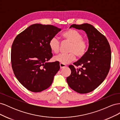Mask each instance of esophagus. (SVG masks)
I'll use <instances>...</instances> for the list:
<instances>
[{
    "label": "esophagus",
    "mask_w": 120,
    "mask_h": 120,
    "mask_svg": "<svg viewBox=\"0 0 120 120\" xmlns=\"http://www.w3.org/2000/svg\"><path fill=\"white\" fill-rule=\"evenodd\" d=\"M60 68H66L67 67V66H66V64H61V63H60Z\"/></svg>",
    "instance_id": "obj_1"
}]
</instances>
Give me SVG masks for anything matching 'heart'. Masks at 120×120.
I'll list each match as a JSON object with an SVG mask.
<instances>
[{"label": "heart", "mask_w": 120, "mask_h": 120, "mask_svg": "<svg viewBox=\"0 0 120 120\" xmlns=\"http://www.w3.org/2000/svg\"><path fill=\"white\" fill-rule=\"evenodd\" d=\"M60 37L63 41L71 43L68 53H61L54 57V60L66 64L74 60L76 56L81 58L85 56L88 49V43L86 40L82 38V35L73 29H68L61 34ZM49 46L52 52L55 54L59 52L60 43L59 39L52 38L49 41Z\"/></svg>", "instance_id": "1"}]
</instances>
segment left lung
Returning a JSON list of instances; mask_svg holds the SVG:
<instances>
[{
	"mask_svg": "<svg viewBox=\"0 0 120 120\" xmlns=\"http://www.w3.org/2000/svg\"><path fill=\"white\" fill-rule=\"evenodd\" d=\"M74 27L84 30L88 37L89 46L86 53L73 65L68 67L71 75L67 78L69 86L76 92L86 94L98 88L106 79L109 71L111 51L107 38L92 25L74 24Z\"/></svg>",
	"mask_w": 120,
	"mask_h": 120,
	"instance_id": "left-lung-1",
	"label": "left lung"
}]
</instances>
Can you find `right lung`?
<instances>
[{
    "label": "right lung",
    "instance_id": "1",
    "mask_svg": "<svg viewBox=\"0 0 120 120\" xmlns=\"http://www.w3.org/2000/svg\"><path fill=\"white\" fill-rule=\"evenodd\" d=\"M60 30L52 25L34 24L14 40L11 50L12 70L18 81L31 92H41L49 88L60 70L59 61H47L52 57L49 41Z\"/></svg>",
    "mask_w": 120,
    "mask_h": 120
}]
</instances>
